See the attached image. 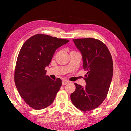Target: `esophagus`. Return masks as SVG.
<instances>
[{
	"mask_svg": "<svg viewBox=\"0 0 131 131\" xmlns=\"http://www.w3.org/2000/svg\"><path fill=\"white\" fill-rule=\"evenodd\" d=\"M69 81H68L67 80L64 79V80H62V85H65L67 83H69Z\"/></svg>",
	"mask_w": 131,
	"mask_h": 131,
	"instance_id": "obj_1",
	"label": "esophagus"
}]
</instances>
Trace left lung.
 Masks as SVG:
<instances>
[{"mask_svg":"<svg viewBox=\"0 0 131 131\" xmlns=\"http://www.w3.org/2000/svg\"><path fill=\"white\" fill-rule=\"evenodd\" d=\"M81 53L83 67L87 71L85 87L75 83L76 90L71 94L74 106L83 112L98 107L108 93L113 74V64L109 50L101 41L93 38L73 39Z\"/></svg>","mask_w":131,"mask_h":131,"instance_id":"8db88e82","label":"left lung"}]
</instances>
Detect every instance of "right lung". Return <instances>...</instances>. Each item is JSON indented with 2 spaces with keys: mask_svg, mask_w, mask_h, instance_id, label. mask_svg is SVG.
Masks as SVG:
<instances>
[{
  "mask_svg": "<svg viewBox=\"0 0 131 131\" xmlns=\"http://www.w3.org/2000/svg\"><path fill=\"white\" fill-rule=\"evenodd\" d=\"M69 42L46 35H36L23 44L18 56L14 79L21 98L35 110L49 106L61 86L60 78L46 76L56 50Z\"/></svg>",
  "mask_w": 131,
  "mask_h": 131,
  "instance_id": "obj_1",
  "label": "right lung"
}]
</instances>
